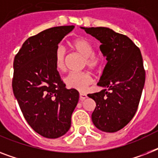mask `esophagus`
Segmentation results:
<instances>
[{
	"mask_svg": "<svg viewBox=\"0 0 158 158\" xmlns=\"http://www.w3.org/2000/svg\"><path fill=\"white\" fill-rule=\"evenodd\" d=\"M87 98V94H84V93H80L79 94V99L81 100V101H84V99Z\"/></svg>",
	"mask_w": 158,
	"mask_h": 158,
	"instance_id": "esophagus-1",
	"label": "esophagus"
}]
</instances>
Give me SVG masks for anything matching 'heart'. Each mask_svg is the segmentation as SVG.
I'll use <instances>...</instances> for the list:
<instances>
[{"instance_id":"b5f03b06","label":"heart","mask_w":158,"mask_h":158,"mask_svg":"<svg viewBox=\"0 0 158 158\" xmlns=\"http://www.w3.org/2000/svg\"><path fill=\"white\" fill-rule=\"evenodd\" d=\"M72 50L83 57V66H86L93 71H96L102 64V58L94 54L93 44L84 38H77L69 43ZM56 68L59 71H64V51L62 48H58L56 51ZM91 75L86 71L69 73L64 79V83L69 89L84 92L91 84Z\"/></svg>"}]
</instances>
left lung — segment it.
Wrapping results in <instances>:
<instances>
[{
    "mask_svg": "<svg viewBox=\"0 0 158 158\" xmlns=\"http://www.w3.org/2000/svg\"><path fill=\"white\" fill-rule=\"evenodd\" d=\"M80 28L100 41V51L107 60L98 84L103 89L88 95L96 102L92 120L103 132H116L137 111L145 83L142 55L127 36L110 28Z\"/></svg>",
    "mask_w": 158,
    "mask_h": 158,
    "instance_id": "1",
    "label": "left lung"
}]
</instances>
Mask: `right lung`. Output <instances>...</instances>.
<instances>
[{
	"instance_id": "right-lung-1",
	"label": "right lung",
	"mask_w": 158,
	"mask_h": 158,
	"mask_svg": "<svg viewBox=\"0 0 158 158\" xmlns=\"http://www.w3.org/2000/svg\"><path fill=\"white\" fill-rule=\"evenodd\" d=\"M74 28L54 27L30 37L14 60V95L28 125L48 139L68 132L79 102V92L65 88L56 68L58 44Z\"/></svg>"
}]
</instances>
